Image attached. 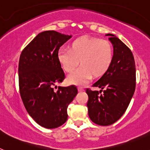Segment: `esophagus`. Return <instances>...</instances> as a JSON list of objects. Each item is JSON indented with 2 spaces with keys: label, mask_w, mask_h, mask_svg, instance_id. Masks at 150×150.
Returning a JSON list of instances; mask_svg holds the SVG:
<instances>
[{
  "label": "esophagus",
  "mask_w": 150,
  "mask_h": 150,
  "mask_svg": "<svg viewBox=\"0 0 150 150\" xmlns=\"http://www.w3.org/2000/svg\"><path fill=\"white\" fill-rule=\"evenodd\" d=\"M78 91H84V89H83L82 87H78Z\"/></svg>",
  "instance_id": "obj_1"
}]
</instances>
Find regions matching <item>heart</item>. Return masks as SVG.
I'll return each instance as SVG.
<instances>
[{
    "instance_id": "heart-1",
    "label": "heart",
    "mask_w": 150,
    "mask_h": 150,
    "mask_svg": "<svg viewBox=\"0 0 150 150\" xmlns=\"http://www.w3.org/2000/svg\"><path fill=\"white\" fill-rule=\"evenodd\" d=\"M69 50H61L58 60L66 72L71 73L78 67L77 71L70 74L67 83L83 85L91 78L102 76L108 71L113 60V47L109 41L97 38L81 37L74 40L68 46Z\"/></svg>"
}]
</instances>
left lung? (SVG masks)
Instances as JSON below:
<instances>
[{
  "mask_svg": "<svg viewBox=\"0 0 150 150\" xmlns=\"http://www.w3.org/2000/svg\"><path fill=\"white\" fill-rule=\"evenodd\" d=\"M113 47V60L104 75L93 84L100 91L87 88L90 120L99 125H110L120 120L134 93L136 68L133 54L114 34H107ZM103 91V95L99 92Z\"/></svg>",
  "mask_w": 150,
  "mask_h": 150,
  "instance_id": "left-lung-1",
  "label": "left lung"
}]
</instances>
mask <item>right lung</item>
<instances>
[{
  "label": "right lung",
  "instance_id": "add662e5",
  "mask_svg": "<svg viewBox=\"0 0 150 150\" xmlns=\"http://www.w3.org/2000/svg\"><path fill=\"white\" fill-rule=\"evenodd\" d=\"M72 35L46 30L36 36L21 53L18 85L26 110L40 126L55 128L67 120V107L77 95L74 86H54L64 79L58 60L59 48Z\"/></svg>",
  "mask_w": 150,
  "mask_h": 150
}]
</instances>
